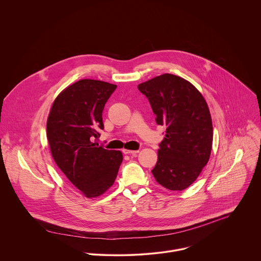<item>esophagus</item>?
<instances>
[{
  "label": "esophagus",
  "mask_w": 261,
  "mask_h": 261,
  "mask_svg": "<svg viewBox=\"0 0 261 261\" xmlns=\"http://www.w3.org/2000/svg\"><path fill=\"white\" fill-rule=\"evenodd\" d=\"M122 152L125 154H137L139 152V150H132V149H122Z\"/></svg>",
  "instance_id": "1"
}]
</instances>
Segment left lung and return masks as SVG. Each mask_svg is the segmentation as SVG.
Returning <instances> with one entry per match:
<instances>
[{
	"label": "left lung",
	"mask_w": 261,
	"mask_h": 261,
	"mask_svg": "<svg viewBox=\"0 0 261 261\" xmlns=\"http://www.w3.org/2000/svg\"><path fill=\"white\" fill-rule=\"evenodd\" d=\"M148 99L166 135L151 173L172 191L191 186L210 159L213 125L208 105L200 91L177 75H160L138 85Z\"/></svg>",
	"instance_id": "1"
}]
</instances>
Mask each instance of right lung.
Masks as SVG:
<instances>
[{"mask_svg":"<svg viewBox=\"0 0 261 261\" xmlns=\"http://www.w3.org/2000/svg\"><path fill=\"white\" fill-rule=\"evenodd\" d=\"M109 82L81 79L55 98L47 118L51 154L62 173L86 198L101 196L113 185L122 162L120 150L92 143L103 129L102 112L115 90Z\"/></svg>","mask_w":261,"mask_h":261,"instance_id":"1","label":"right lung"}]
</instances>
